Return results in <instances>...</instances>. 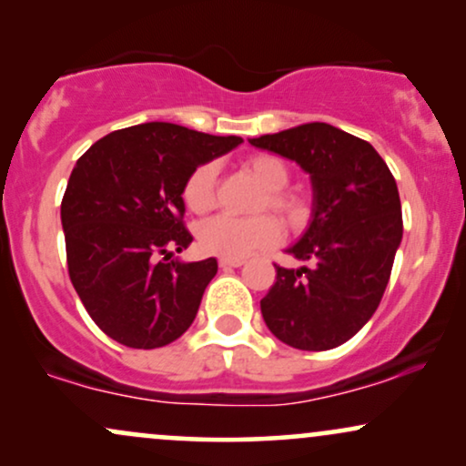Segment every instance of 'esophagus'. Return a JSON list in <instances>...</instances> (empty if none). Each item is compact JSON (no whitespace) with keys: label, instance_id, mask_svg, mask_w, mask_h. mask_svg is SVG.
I'll use <instances>...</instances> for the list:
<instances>
[{"label":"esophagus","instance_id":"esophagus-1","mask_svg":"<svg viewBox=\"0 0 466 466\" xmlns=\"http://www.w3.org/2000/svg\"><path fill=\"white\" fill-rule=\"evenodd\" d=\"M243 263V258H218V265H221L223 269H228V267H240Z\"/></svg>","mask_w":466,"mask_h":466}]
</instances>
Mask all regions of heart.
I'll return each mask as SVG.
<instances>
[{
  "label": "heart",
  "instance_id": "heart-1",
  "mask_svg": "<svg viewBox=\"0 0 466 466\" xmlns=\"http://www.w3.org/2000/svg\"><path fill=\"white\" fill-rule=\"evenodd\" d=\"M243 168L267 190L260 201V210L269 208L287 226H300L307 218V203L300 197L289 195V168L276 155H251L243 162ZM184 201L197 215H206L217 201V166L201 164L188 175L184 184ZM280 237V226L274 217L260 215L238 218L232 215H217L201 223L199 245L208 254L221 258H243L251 251L276 243Z\"/></svg>",
  "mask_w": 466,
  "mask_h": 466
}]
</instances>
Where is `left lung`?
Returning <instances> with one entry per match:
<instances>
[{"mask_svg":"<svg viewBox=\"0 0 466 466\" xmlns=\"http://www.w3.org/2000/svg\"><path fill=\"white\" fill-rule=\"evenodd\" d=\"M309 173L313 210L307 232L287 249L304 267H276L260 300L265 324L298 350L337 349L372 318L403 238L397 181L361 137L326 122L251 137Z\"/></svg>","mask_w":466,"mask_h":466,"instance_id":"obj_1","label":"left lung"}]
</instances>
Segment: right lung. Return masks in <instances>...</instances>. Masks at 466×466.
I'll return each instance as SVG.
<instances>
[{"label":"right lung","instance_id":"add662e5","mask_svg":"<svg viewBox=\"0 0 466 466\" xmlns=\"http://www.w3.org/2000/svg\"><path fill=\"white\" fill-rule=\"evenodd\" d=\"M240 142L144 122L105 136L74 166L61 203L69 280L111 339L151 350L188 330L218 265L170 258L192 243L184 184Z\"/></svg>","mask_w":466,"mask_h":466}]
</instances>
